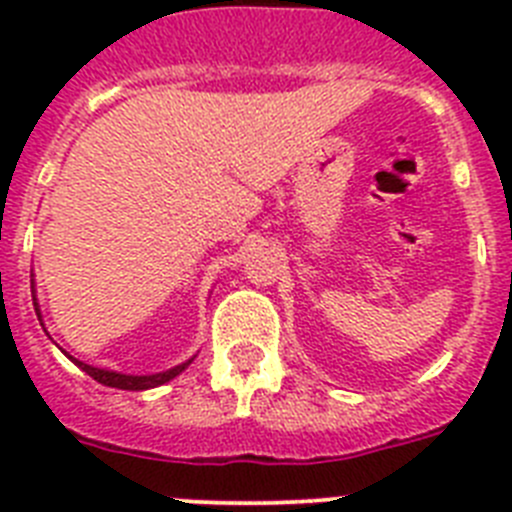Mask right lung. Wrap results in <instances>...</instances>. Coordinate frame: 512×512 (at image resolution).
Instances as JSON below:
<instances>
[{
    "label": "right lung",
    "mask_w": 512,
    "mask_h": 512,
    "mask_svg": "<svg viewBox=\"0 0 512 512\" xmlns=\"http://www.w3.org/2000/svg\"><path fill=\"white\" fill-rule=\"evenodd\" d=\"M35 305H38V302H35ZM35 312H38V307H35ZM40 325H43V323H40ZM69 359H71V356H69ZM71 361L79 366L81 372H87L89 377L97 379L99 384H104V387H117V390H151V387H158V384L171 382L176 374H182L184 369L192 364V359H189V361H184V364L174 366V369H166V372L143 374V377H135V374H120V372H110V369H97V366H89V364H84V361H76V359H71Z\"/></svg>",
    "instance_id": "right-lung-1"
}]
</instances>
